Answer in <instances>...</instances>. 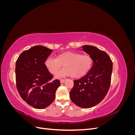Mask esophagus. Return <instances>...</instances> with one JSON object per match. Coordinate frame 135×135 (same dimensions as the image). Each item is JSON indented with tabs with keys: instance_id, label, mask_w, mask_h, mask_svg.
Masks as SVG:
<instances>
[{
	"instance_id": "esophagus-1",
	"label": "esophagus",
	"mask_w": 135,
	"mask_h": 135,
	"mask_svg": "<svg viewBox=\"0 0 135 135\" xmlns=\"http://www.w3.org/2000/svg\"><path fill=\"white\" fill-rule=\"evenodd\" d=\"M60 83H63L64 82V81H65V79H60Z\"/></svg>"
}]
</instances>
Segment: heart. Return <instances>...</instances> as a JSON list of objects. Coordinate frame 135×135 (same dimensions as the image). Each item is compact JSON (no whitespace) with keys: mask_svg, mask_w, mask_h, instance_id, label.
Here are the masks:
<instances>
[{"mask_svg":"<svg viewBox=\"0 0 135 135\" xmlns=\"http://www.w3.org/2000/svg\"><path fill=\"white\" fill-rule=\"evenodd\" d=\"M92 57L80 52L68 51L62 53L56 58L48 57L45 65L51 74L56 75L64 65V68L57 75V77L70 76L79 78L91 70L93 65Z\"/></svg>","mask_w":135,"mask_h":135,"instance_id":"heart-1","label":"heart"}]
</instances>
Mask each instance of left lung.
<instances>
[{
    "label": "left lung",
    "mask_w": 135,
    "mask_h": 135,
    "mask_svg": "<svg viewBox=\"0 0 135 135\" xmlns=\"http://www.w3.org/2000/svg\"><path fill=\"white\" fill-rule=\"evenodd\" d=\"M82 47L84 52L92 57L93 64L86 75L74 80L70 97L73 103L78 107L89 108L99 104L107 95L111 83L113 62L104 51L89 45Z\"/></svg>",
    "instance_id": "obj_1"
}]
</instances>
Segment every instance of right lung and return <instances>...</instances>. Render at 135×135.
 <instances>
[{
    "instance_id": "1",
    "label": "right lung",
    "mask_w": 135,
    "mask_h": 135,
    "mask_svg": "<svg viewBox=\"0 0 135 135\" xmlns=\"http://www.w3.org/2000/svg\"><path fill=\"white\" fill-rule=\"evenodd\" d=\"M52 51L42 46H35L24 51L16 62V87L22 99L34 108L42 109L50 105L60 85L45 65Z\"/></svg>"
}]
</instances>
